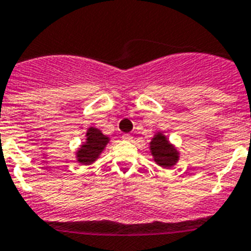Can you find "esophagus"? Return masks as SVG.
<instances>
[{
	"label": "esophagus",
	"mask_w": 251,
	"mask_h": 251,
	"mask_svg": "<svg viewBox=\"0 0 251 251\" xmlns=\"http://www.w3.org/2000/svg\"><path fill=\"white\" fill-rule=\"evenodd\" d=\"M122 139L130 142V140H132V136L130 135V134H124V135H122Z\"/></svg>",
	"instance_id": "1"
}]
</instances>
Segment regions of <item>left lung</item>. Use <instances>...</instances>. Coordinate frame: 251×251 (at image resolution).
I'll use <instances>...</instances> for the list:
<instances>
[{
  "label": "left lung",
  "mask_w": 251,
  "mask_h": 251,
  "mask_svg": "<svg viewBox=\"0 0 251 251\" xmlns=\"http://www.w3.org/2000/svg\"><path fill=\"white\" fill-rule=\"evenodd\" d=\"M150 151L154 162L161 168L172 169L179 161V151L160 131L156 132L151 140Z\"/></svg>",
  "instance_id": "left-lung-1"
}]
</instances>
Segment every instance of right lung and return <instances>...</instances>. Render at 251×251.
I'll return each mask as SVG.
<instances>
[{"mask_svg": "<svg viewBox=\"0 0 251 251\" xmlns=\"http://www.w3.org/2000/svg\"><path fill=\"white\" fill-rule=\"evenodd\" d=\"M109 138L104 135L97 127H89L86 131V140L83 142L76 152V160L81 165H91L99 158L100 153L104 151Z\"/></svg>", "mask_w": 251, "mask_h": 251, "instance_id": "obj_1", "label": "right lung"}]
</instances>
